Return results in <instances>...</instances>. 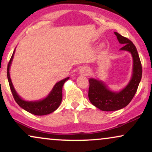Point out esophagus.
<instances>
[{"label": "esophagus", "mask_w": 152, "mask_h": 152, "mask_svg": "<svg viewBox=\"0 0 152 152\" xmlns=\"http://www.w3.org/2000/svg\"><path fill=\"white\" fill-rule=\"evenodd\" d=\"M88 69L86 67H82V68L80 70V73L82 75H86L88 74Z\"/></svg>", "instance_id": "1"}]
</instances>
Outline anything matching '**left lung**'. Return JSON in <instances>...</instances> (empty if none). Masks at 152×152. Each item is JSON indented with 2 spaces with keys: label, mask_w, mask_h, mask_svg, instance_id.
I'll return each mask as SVG.
<instances>
[{
  "label": "left lung",
  "mask_w": 152,
  "mask_h": 152,
  "mask_svg": "<svg viewBox=\"0 0 152 152\" xmlns=\"http://www.w3.org/2000/svg\"><path fill=\"white\" fill-rule=\"evenodd\" d=\"M115 34L119 43L124 45L120 50L127 51L132 55L133 61V74L129 83L119 92L112 91L101 81L94 78L89 79L88 98L92 105L102 111H116L129 105L136 93L142 73L140 59L136 47L129 39L117 32H115Z\"/></svg>",
  "instance_id": "1"
}]
</instances>
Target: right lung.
<instances>
[{"label": "right lung", "instance_id": "add662e5", "mask_svg": "<svg viewBox=\"0 0 152 152\" xmlns=\"http://www.w3.org/2000/svg\"><path fill=\"white\" fill-rule=\"evenodd\" d=\"M15 51L12 55L8 65H7V75L10 87L12 94L14 99H15L16 102L26 111L30 112V113L35 115H46L54 112L59 107L61 102L63 86H64L65 82L68 80L69 77H66L61 80L60 82H57L53 87L52 90L51 91L50 94L44 99L37 100V101H26V100H23L16 92L12 83L10 76V68L12 61Z\"/></svg>", "mask_w": 152, "mask_h": 152}]
</instances>
